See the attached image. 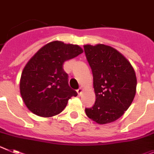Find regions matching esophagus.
Listing matches in <instances>:
<instances>
[{
  "label": "esophagus",
  "mask_w": 154,
  "mask_h": 154,
  "mask_svg": "<svg viewBox=\"0 0 154 154\" xmlns=\"http://www.w3.org/2000/svg\"><path fill=\"white\" fill-rule=\"evenodd\" d=\"M77 94H78V95H80V94H82V92H83L82 87H80V88H79V89L77 91Z\"/></svg>",
  "instance_id": "34e87169"
}]
</instances>
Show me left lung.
Here are the masks:
<instances>
[{
  "mask_svg": "<svg viewBox=\"0 0 154 154\" xmlns=\"http://www.w3.org/2000/svg\"><path fill=\"white\" fill-rule=\"evenodd\" d=\"M94 77L96 101L86 114L99 124L117 120L132 103L137 89L135 70L124 55L104 44L84 45Z\"/></svg>",
  "mask_w": 154,
  "mask_h": 154,
  "instance_id": "obj_1",
  "label": "left lung"
}]
</instances>
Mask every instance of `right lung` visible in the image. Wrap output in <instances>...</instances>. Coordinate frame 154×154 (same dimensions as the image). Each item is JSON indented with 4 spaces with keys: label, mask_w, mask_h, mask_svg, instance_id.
Wrapping results in <instances>:
<instances>
[{
    "label": "right lung",
    "mask_w": 154,
    "mask_h": 154,
    "mask_svg": "<svg viewBox=\"0 0 154 154\" xmlns=\"http://www.w3.org/2000/svg\"><path fill=\"white\" fill-rule=\"evenodd\" d=\"M84 52L78 45L50 42L30 58L22 71L20 93L23 103L34 114L51 117L59 114L77 93L70 89L63 63Z\"/></svg>",
    "instance_id": "1"
}]
</instances>
